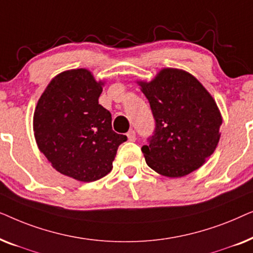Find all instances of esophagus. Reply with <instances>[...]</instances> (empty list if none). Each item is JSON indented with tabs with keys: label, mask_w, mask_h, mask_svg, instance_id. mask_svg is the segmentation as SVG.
<instances>
[{
	"label": "esophagus",
	"mask_w": 253,
	"mask_h": 253,
	"mask_svg": "<svg viewBox=\"0 0 253 253\" xmlns=\"http://www.w3.org/2000/svg\"><path fill=\"white\" fill-rule=\"evenodd\" d=\"M126 136H127V139H129L130 141L136 140V132H134V130H130L129 132L126 133Z\"/></svg>",
	"instance_id": "34e87169"
}]
</instances>
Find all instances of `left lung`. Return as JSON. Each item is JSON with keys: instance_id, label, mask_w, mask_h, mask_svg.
<instances>
[{"instance_id": "left-lung-1", "label": "left lung", "mask_w": 253, "mask_h": 253, "mask_svg": "<svg viewBox=\"0 0 253 253\" xmlns=\"http://www.w3.org/2000/svg\"><path fill=\"white\" fill-rule=\"evenodd\" d=\"M139 85L155 121L141 147L148 167L168 177L198 169L220 139L222 119L214 99L192 75L177 69H164Z\"/></svg>"}]
</instances>
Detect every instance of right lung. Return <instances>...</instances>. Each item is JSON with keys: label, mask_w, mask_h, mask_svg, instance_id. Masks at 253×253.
<instances>
[{"label": "right lung", "mask_w": 253, "mask_h": 253, "mask_svg": "<svg viewBox=\"0 0 253 253\" xmlns=\"http://www.w3.org/2000/svg\"><path fill=\"white\" fill-rule=\"evenodd\" d=\"M102 83L86 69L62 72L40 96L33 117L41 153L61 174L93 182L113 168L126 136L113 131L112 114L99 105Z\"/></svg>", "instance_id": "add662e5"}]
</instances>
